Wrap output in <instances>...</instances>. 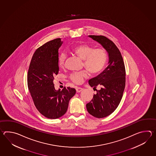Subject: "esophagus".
<instances>
[{
    "label": "esophagus",
    "mask_w": 156,
    "mask_h": 156,
    "mask_svg": "<svg viewBox=\"0 0 156 156\" xmlns=\"http://www.w3.org/2000/svg\"><path fill=\"white\" fill-rule=\"evenodd\" d=\"M76 93H80V92H81L83 91V88H81V87H76Z\"/></svg>",
    "instance_id": "34e87169"
}]
</instances>
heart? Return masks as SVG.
<instances>
[{
    "instance_id": "b5f03b06",
    "label": "heart",
    "mask_w": 156,
    "mask_h": 156,
    "mask_svg": "<svg viewBox=\"0 0 156 156\" xmlns=\"http://www.w3.org/2000/svg\"><path fill=\"white\" fill-rule=\"evenodd\" d=\"M70 52L83 60L85 68L93 75L101 72L106 65L107 54L103 48H94L93 47L86 44H80L72 47L70 48ZM66 58V55L64 52L59 55L58 65L61 68L65 66ZM88 75L86 71L75 72L70 75V78L73 83H80L83 82L84 78L88 77Z\"/></svg>"
}]
</instances>
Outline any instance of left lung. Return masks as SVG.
Here are the masks:
<instances>
[{
    "mask_svg": "<svg viewBox=\"0 0 156 156\" xmlns=\"http://www.w3.org/2000/svg\"><path fill=\"white\" fill-rule=\"evenodd\" d=\"M108 54V66L97 76L89 80L93 89L98 87L93 99L86 104L90 114L98 118L109 115L119 105L126 85V69L119 50L113 42L103 36L90 35Z\"/></svg>",
    "mask_w": 156,
    "mask_h": 156,
    "instance_id": "1",
    "label": "left lung"
}]
</instances>
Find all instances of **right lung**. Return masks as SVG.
I'll list each match as a JSON object with an SVG mask.
<instances>
[{"mask_svg": "<svg viewBox=\"0 0 156 156\" xmlns=\"http://www.w3.org/2000/svg\"><path fill=\"white\" fill-rule=\"evenodd\" d=\"M61 38L50 41L37 49L30 63L27 83L34 105L43 116L57 119L66 113L70 100L76 90L65 87L56 90L53 84L58 74V49L63 43Z\"/></svg>", "mask_w": 156, "mask_h": 156, "instance_id": "1", "label": "right lung"}]
</instances>
